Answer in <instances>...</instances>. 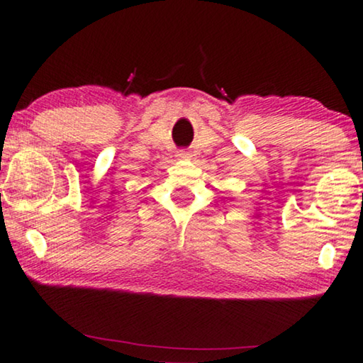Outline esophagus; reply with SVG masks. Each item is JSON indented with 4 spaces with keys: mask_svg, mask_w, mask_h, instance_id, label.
I'll return each mask as SVG.
<instances>
[{
    "mask_svg": "<svg viewBox=\"0 0 363 363\" xmlns=\"http://www.w3.org/2000/svg\"><path fill=\"white\" fill-rule=\"evenodd\" d=\"M177 157L178 159H182V160H190V152H186V150H178V154H177Z\"/></svg>",
    "mask_w": 363,
    "mask_h": 363,
    "instance_id": "esophagus-1",
    "label": "esophagus"
}]
</instances>
